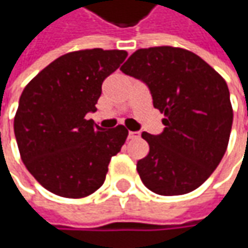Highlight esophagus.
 I'll return each instance as SVG.
<instances>
[{"label":"esophagus","instance_id":"esophagus-1","mask_svg":"<svg viewBox=\"0 0 248 248\" xmlns=\"http://www.w3.org/2000/svg\"><path fill=\"white\" fill-rule=\"evenodd\" d=\"M140 137V134L137 132V131H129L128 132V139H137Z\"/></svg>","mask_w":248,"mask_h":248}]
</instances>
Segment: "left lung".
Listing matches in <instances>:
<instances>
[{
    "label": "left lung",
    "instance_id": "obj_1",
    "mask_svg": "<svg viewBox=\"0 0 248 248\" xmlns=\"http://www.w3.org/2000/svg\"><path fill=\"white\" fill-rule=\"evenodd\" d=\"M121 70L148 84L153 106L164 114L160 135L142 132L149 143L137 163L143 185L161 196L197 189L229 143L233 109L226 81L196 53L168 45L140 48Z\"/></svg>",
    "mask_w": 248,
    "mask_h": 248
}]
</instances>
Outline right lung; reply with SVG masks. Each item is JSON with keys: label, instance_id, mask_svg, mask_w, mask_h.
<instances>
[{"label": "right lung", "instance_id": "obj_1", "mask_svg": "<svg viewBox=\"0 0 248 248\" xmlns=\"http://www.w3.org/2000/svg\"><path fill=\"white\" fill-rule=\"evenodd\" d=\"M127 55L102 48L64 53L24 87L14 120L17 148L29 172L53 195L81 199L103 185L128 129H102L85 116Z\"/></svg>", "mask_w": 248, "mask_h": 248}]
</instances>
